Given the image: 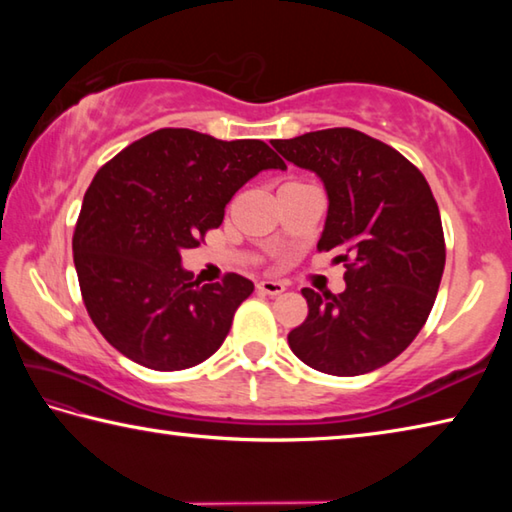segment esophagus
Here are the masks:
<instances>
[{
  "label": "esophagus",
  "mask_w": 512,
  "mask_h": 512,
  "mask_svg": "<svg viewBox=\"0 0 512 512\" xmlns=\"http://www.w3.org/2000/svg\"><path fill=\"white\" fill-rule=\"evenodd\" d=\"M257 291L264 293V296H280V293H284V284L275 280H262L257 282Z\"/></svg>",
  "instance_id": "1"
}]
</instances>
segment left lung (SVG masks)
Listing matches in <instances>:
<instances>
[{"label":"left lung","mask_w":512,"mask_h":512,"mask_svg":"<svg viewBox=\"0 0 512 512\" xmlns=\"http://www.w3.org/2000/svg\"><path fill=\"white\" fill-rule=\"evenodd\" d=\"M273 146L325 183L329 210L318 250H336L345 266L339 296L302 289L309 314L289 332V348L327 375H366L409 348L429 318L445 268L436 198L413 162L354 128Z\"/></svg>","instance_id":"1"}]
</instances>
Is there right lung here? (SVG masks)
Segmentation results:
<instances>
[{
	"instance_id": "1",
	"label": "right lung",
	"mask_w": 512,
	"mask_h": 512,
	"mask_svg": "<svg viewBox=\"0 0 512 512\" xmlns=\"http://www.w3.org/2000/svg\"><path fill=\"white\" fill-rule=\"evenodd\" d=\"M262 169H287L262 140L160 128L97 171L72 250L85 309L112 348L164 372L221 348L253 282L228 273L201 287L180 253L219 228L230 198Z\"/></svg>"
}]
</instances>
